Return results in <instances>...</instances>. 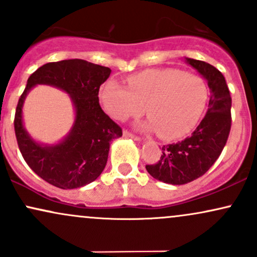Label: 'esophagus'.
<instances>
[{"mask_svg":"<svg viewBox=\"0 0 257 257\" xmlns=\"http://www.w3.org/2000/svg\"><path fill=\"white\" fill-rule=\"evenodd\" d=\"M123 135H124L125 138H131V139H134V140H137V141H140V140H141V139L139 138L138 135L133 134V133L128 132V131H124V132H123Z\"/></svg>","mask_w":257,"mask_h":257,"instance_id":"1","label":"esophagus"}]
</instances>
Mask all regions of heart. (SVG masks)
Segmentation results:
<instances>
[{"mask_svg": "<svg viewBox=\"0 0 257 257\" xmlns=\"http://www.w3.org/2000/svg\"><path fill=\"white\" fill-rule=\"evenodd\" d=\"M128 87L108 79L100 89V101L112 118L123 120L145 110L146 126L164 140L185 137L205 110L208 85L202 78L176 69L145 70L126 78Z\"/></svg>", "mask_w": 257, "mask_h": 257, "instance_id": "1", "label": "heart"}]
</instances>
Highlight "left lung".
Wrapping results in <instances>:
<instances>
[{
  "mask_svg": "<svg viewBox=\"0 0 257 257\" xmlns=\"http://www.w3.org/2000/svg\"><path fill=\"white\" fill-rule=\"evenodd\" d=\"M186 63L206 79L210 100L192 135L163 146L157 163L146 166L152 178L170 185H185L204 175L222 152L232 124V99L222 73L205 61L186 58Z\"/></svg>",
  "mask_w": 257,
  "mask_h": 257,
  "instance_id": "obj_1",
  "label": "left lung"
}]
</instances>
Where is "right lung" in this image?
I'll return each instance as SVG.
<instances>
[{"mask_svg":"<svg viewBox=\"0 0 257 257\" xmlns=\"http://www.w3.org/2000/svg\"><path fill=\"white\" fill-rule=\"evenodd\" d=\"M111 70L82 59L44 64L29 77L18 101L14 131L20 152L35 173L55 187L72 190L99 178L106 166L110 143L122 137V128L102 111L100 85ZM36 84H48L66 91L75 106V123L69 135L57 146H41L25 131L22 104Z\"/></svg>","mask_w":257,"mask_h":257,"instance_id":"right-lung-1","label":"right lung"}]
</instances>
